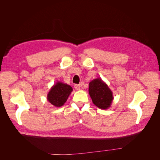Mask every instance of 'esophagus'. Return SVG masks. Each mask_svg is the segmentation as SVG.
I'll use <instances>...</instances> for the list:
<instances>
[{"mask_svg":"<svg viewBox=\"0 0 160 160\" xmlns=\"http://www.w3.org/2000/svg\"><path fill=\"white\" fill-rule=\"evenodd\" d=\"M74 88H75V89L77 91H79V90H80V89H81V86H80V85H75L74 86Z\"/></svg>","mask_w":160,"mask_h":160,"instance_id":"34e87169","label":"esophagus"}]
</instances>
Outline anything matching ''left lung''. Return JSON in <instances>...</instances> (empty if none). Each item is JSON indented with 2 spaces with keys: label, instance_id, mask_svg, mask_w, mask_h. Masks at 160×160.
<instances>
[{
  "label": "left lung",
  "instance_id": "8db88e82",
  "mask_svg": "<svg viewBox=\"0 0 160 160\" xmlns=\"http://www.w3.org/2000/svg\"><path fill=\"white\" fill-rule=\"evenodd\" d=\"M89 93L93 104L101 109H108L113 100V93L100 77L92 80L89 85Z\"/></svg>",
  "mask_w": 160,
  "mask_h": 160
}]
</instances>
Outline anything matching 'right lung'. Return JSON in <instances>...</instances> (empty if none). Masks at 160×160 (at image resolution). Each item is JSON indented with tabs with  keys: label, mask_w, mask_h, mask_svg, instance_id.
<instances>
[{
	"label": "right lung",
	"mask_w": 160,
	"mask_h": 160,
	"mask_svg": "<svg viewBox=\"0 0 160 160\" xmlns=\"http://www.w3.org/2000/svg\"><path fill=\"white\" fill-rule=\"evenodd\" d=\"M72 91V88L67 83L57 81L53 85L47 96V99L55 108L63 105Z\"/></svg>",
	"instance_id": "obj_1"
}]
</instances>
